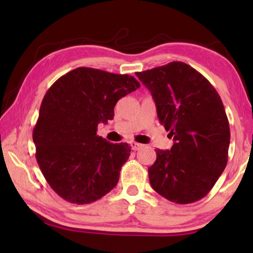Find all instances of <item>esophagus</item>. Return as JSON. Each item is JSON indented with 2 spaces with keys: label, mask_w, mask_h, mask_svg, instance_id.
<instances>
[{
  "label": "esophagus",
  "mask_w": 253,
  "mask_h": 253,
  "mask_svg": "<svg viewBox=\"0 0 253 253\" xmlns=\"http://www.w3.org/2000/svg\"><path fill=\"white\" fill-rule=\"evenodd\" d=\"M130 146H131V149H132V151H138L139 148H142V147H143V145H142V144L136 143V142H131V143H130Z\"/></svg>",
  "instance_id": "34e87169"
}]
</instances>
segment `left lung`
Returning <instances> with one entry per match:
<instances>
[{
    "label": "left lung",
    "mask_w": 253,
    "mask_h": 253,
    "mask_svg": "<svg viewBox=\"0 0 253 253\" xmlns=\"http://www.w3.org/2000/svg\"><path fill=\"white\" fill-rule=\"evenodd\" d=\"M136 76L151 91L160 123L174 140L169 151L155 149L151 185L170 202H196L212 190L228 163L230 127L219 93L181 61Z\"/></svg>",
    "instance_id": "1"
}]
</instances>
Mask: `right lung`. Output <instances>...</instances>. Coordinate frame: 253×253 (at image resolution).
<instances>
[{
  "label": "right lung",
  "mask_w": 253,
  "mask_h": 253,
  "mask_svg": "<svg viewBox=\"0 0 253 253\" xmlns=\"http://www.w3.org/2000/svg\"><path fill=\"white\" fill-rule=\"evenodd\" d=\"M139 87L132 76L80 67L46 91L33 143L42 174L63 200L89 204L117 185L131 147L107 142L97 127L111 121L117 101Z\"/></svg>",
  "instance_id": "add662e5"
}]
</instances>
